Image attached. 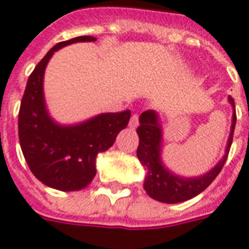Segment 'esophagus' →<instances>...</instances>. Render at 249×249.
<instances>
[{"mask_svg": "<svg viewBox=\"0 0 249 249\" xmlns=\"http://www.w3.org/2000/svg\"><path fill=\"white\" fill-rule=\"evenodd\" d=\"M128 126H130L131 128H136V127L139 126V114H137V113L132 114V117H131L130 119V123H128Z\"/></svg>", "mask_w": 249, "mask_h": 249, "instance_id": "esophagus-1", "label": "esophagus"}]
</instances>
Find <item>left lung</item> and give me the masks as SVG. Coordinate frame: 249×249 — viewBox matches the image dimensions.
Segmentation results:
<instances>
[{"mask_svg":"<svg viewBox=\"0 0 249 249\" xmlns=\"http://www.w3.org/2000/svg\"><path fill=\"white\" fill-rule=\"evenodd\" d=\"M229 101L234 107L232 123L230 136L228 140L225 156L216 166L203 176L196 178H182L171 174L160 162V142H162V130L158 123V115L154 110H145L140 115V126L137 127L139 135V146H137V158L144 166L146 176L144 181V189L149 196L162 203H180L192 199L204 189L212 184V181L221 172L222 167L228 159L229 150L232 142V135L235 128L236 114L235 103L231 96Z\"/></svg>","mask_w":249,"mask_h":249,"instance_id":"obj_1","label":"left lung"}]
</instances>
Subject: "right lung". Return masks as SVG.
Segmentation results:
<instances>
[{
    "label": "right lung",
    "mask_w": 249,
    "mask_h": 249,
    "mask_svg": "<svg viewBox=\"0 0 249 249\" xmlns=\"http://www.w3.org/2000/svg\"><path fill=\"white\" fill-rule=\"evenodd\" d=\"M81 36L53 46L36 65L28 78L19 110V141L29 170L41 182L61 192L79 190L96 175L99 153L114 144L117 135L126 128L130 110L105 113L77 126H59L47 114L43 100V73L56 50L74 42H93Z\"/></svg>",
    "instance_id": "obj_1"
}]
</instances>
